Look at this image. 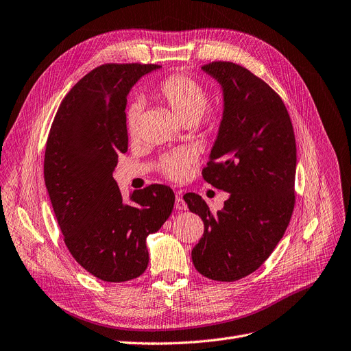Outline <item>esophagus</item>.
<instances>
[{"mask_svg":"<svg viewBox=\"0 0 351 351\" xmlns=\"http://www.w3.org/2000/svg\"><path fill=\"white\" fill-rule=\"evenodd\" d=\"M176 208L177 210H186L187 208V204L183 199V195H180V194L176 195Z\"/></svg>","mask_w":351,"mask_h":351,"instance_id":"1","label":"esophagus"}]
</instances>
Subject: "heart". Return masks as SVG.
<instances>
[{
  "instance_id": "b5f03b06",
  "label": "heart",
  "mask_w": 351,
  "mask_h": 351,
  "mask_svg": "<svg viewBox=\"0 0 351 351\" xmlns=\"http://www.w3.org/2000/svg\"><path fill=\"white\" fill-rule=\"evenodd\" d=\"M154 93L184 125H191L207 115L210 102L207 89L199 80L190 76L183 73L167 76L158 83ZM139 115H141V105L138 102L130 104L125 110V123L131 136L136 134ZM193 160L194 157L190 151L176 149L161 157L158 168L162 176L177 181L187 174Z\"/></svg>"
}]
</instances>
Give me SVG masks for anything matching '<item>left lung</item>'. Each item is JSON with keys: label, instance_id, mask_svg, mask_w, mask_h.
I'll use <instances>...</instances> for the list:
<instances>
[{"label": "left lung", "instance_id": "8db88e82", "mask_svg": "<svg viewBox=\"0 0 351 351\" xmlns=\"http://www.w3.org/2000/svg\"><path fill=\"white\" fill-rule=\"evenodd\" d=\"M223 89V118L203 178L230 195L217 213L187 193L190 212L204 223L191 250L194 268L233 282L269 258L295 206L297 144L285 104L266 82L232 62L202 66Z\"/></svg>", "mask_w": 351, "mask_h": 351}]
</instances>
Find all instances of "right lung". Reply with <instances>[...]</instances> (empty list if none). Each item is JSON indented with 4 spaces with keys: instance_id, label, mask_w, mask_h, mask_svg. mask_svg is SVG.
<instances>
[{
    "instance_id": "right-lung-1",
    "label": "right lung",
    "mask_w": 351,
    "mask_h": 351,
    "mask_svg": "<svg viewBox=\"0 0 351 351\" xmlns=\"http://www.w3.org/2000/svg\"><path fill=\"white\" fill-rule=\"evenodd\" d=\"M158 64L106 63L70 89L56 114L45 154L50 202L76 262L106 282H125L148 266L147 236L170 217L174 193L151 184L125 203L112 177L128 151L127 95Z\"/></svg>"
}]
</instances>
